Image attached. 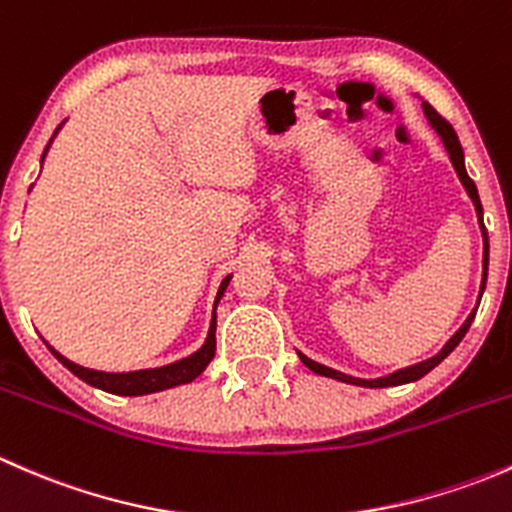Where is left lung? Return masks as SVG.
<instances>
[{
    "label": "left lung",
    "mask_w": 512,
    "mask_h": 512,
    "mask_svg": "<svg viewBox=\"0 0 512 512\" xmlns=\"http://www.w3.org/2000/svg\"><path fill=\"white\" fill-rule=\"evenodd\" d=\"M423 111H426L428 121H431V126L436 128V133H438V136H441L443 146H446L448 156H451V163H453V168H456L458 178H461V183L466 185L468 195H471L473 205H476V213H478V218H480V227H483V289H485V277H488V232H485V225H483V205H480V198H478L476 183H473V180L468 178V173H466V165H463V148H461V143H458V136H456V131H453V126H451V123H448L446 118H443L441 113H438L436 108L431 106V103H426V101H423ZM473 317H476V309H473V312H471V317L466 319V324H463V327L458 329V332L453 334L451 339H448V342H446V347H443L441 352H438L436 356H431V359L421 361V364H414V366H409V369H399V371H396V374H391V376H384V379H371V381H366V379H354V376L339 374V371L329 369V366H322V364H317V361L307 359V356H304V354H299V359H302V361H304V366H309V369H312L314 374L329 376V379L347 381V384H356V386H369V389H384V386H399V384H409V381H416V379H421V376H426L428 371L433 369V366H438V364H441V361L446 359V356L451 354L453 349L458 347V342H461V339L466 337V332H468V327H471Z\"/></svg>",
    "instance_id": "obj_1"
}]
</instances>
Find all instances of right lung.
<instances>
[{
  "label": "right lung",
  "instance_id": "1",
  "mask_svg": "<svg viewBox=\"0 0 512 512\" xmlns=\"http://www.w3.org/2000/svg\"><path fill=\"white\" fill-rule=\"evenodd\" d=\"M56 131H59V128H56ZM46 151H49V146L44 148V156H46ZM44 156H41V163H44ZM227 282H230V275L225 277L223 285H220V289H218L215 307H218L220 297H223V292L227 289ZM215 324H218V319H215V312H213V322H210V332H208V339H205L203 347H200L195 354H190L188 359H180V361H175V364L160 366V369H141V371H126V374H108V371H94V369H86V366L74 364V361H69L66 356H61L59 352H56L54 347H49V349H51V354H54L56 359H59L61 364L71 371V374H76L81 381H86V384L96 386V389H101V391H108V394L143 396V394H153V391L170 389V386L188 384V381H193L195 376L203 374V369L210 364V359L215 356Z\"/></svg>",
  "mask_w": 512,
  "mask_h": 512
}]
</instances>
